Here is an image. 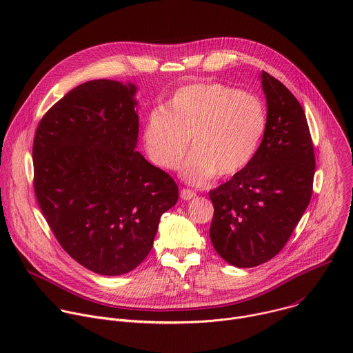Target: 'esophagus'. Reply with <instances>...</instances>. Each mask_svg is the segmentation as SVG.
I'll list each match as a JSON object with an SVG mask.
<instances>
[{"label":"esophagus","instance_id":"1","mask_svg":"<svg viewBox=\"0 0 353 353\" xmlns=\"http://www.w3.org/2000/svg\"><path fill=\"white\" fill-rule=\"evenodd\" d=\"M195 195H196V194H195L194 191L188 190V188H183V190L180 191V198L184 199V201H190V199L195 198Z\"/></svg>","mask_w":353,"mask_h":353}]
</instances>
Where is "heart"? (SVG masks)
Masks as SVG:
<instances>
[{
	"mask_svg": "<svg viewBox=\"0 0 353 353\" xmlns=\"http://www.w3.org/2000/svg\"><path fill=\"white\" fill-rule=\"evenodd\" d=\"M268 127L261 99L222 83L201 82L179 88L145 121L142 139L154 165L176 170L190 148L181 176L204 185L215 176L240 173L257 155Z\"/></svg>",
	"mask_w": 353,
	"mask_h": 353,
	"instance_id": "1",
	"label": "heart"
}]
</instances>
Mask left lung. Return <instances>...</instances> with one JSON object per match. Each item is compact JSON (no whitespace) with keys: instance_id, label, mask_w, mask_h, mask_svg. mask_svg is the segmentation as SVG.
Masks as SVG:
<instances>
[{"instance_id":"8db88e82","label":"left lung","mask_w":353,"mask_h":353,"mask_svg":"<svg viewBox=\"0 0 353 353\" xmlns=\"http://www.w3.org/2000/svg\"><path fill=\"white\" fill-rule=\"evenodd\" d=\"M268 127L251 163L210 191V237L230 265L251 268L275 257L303 216L313 192L314 149L303 108L263 71Z\"/></svg>"}]
</instances>
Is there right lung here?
I'll list each match as a JSON object with an SVG mask.
<instances>
[{
	"instance_id": "add662e5",
	"label": "right lung",
	"mask_w": 353,
	"mask_h": 353,
	"mask_svg": "<svg viewBox=\"0 0 353 353\" xmlns=\"http://www.w3.org/2000/svg\"><path fill=\"white\" fill-rule=\"evenodd\" d=\"M138 88L94 79L41 119L33 142L34 194L61 247L108 276L137 268L179 198L173 179L137 150Z\"/></svg>"
}]
</instances>
